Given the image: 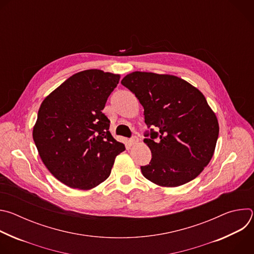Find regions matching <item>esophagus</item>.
<instances>
[{
    "label": "esophagus",
    "instance_id": "34e87169",
    "mask_svg": "<svg viewBox=\"0 0 254 254\" xmlns=\"http://www.w3.org/2000/svg\"><path fill=\"white\" fill-rule=\"evenodd\" d=\"M129 141H130V143H131V144H135V143H137V142H138V138H137V136H136V135H133V136L129 139Z\"/></svg>",
    "mask_w": 254,
    "mask_h": 254
}]
</instances>
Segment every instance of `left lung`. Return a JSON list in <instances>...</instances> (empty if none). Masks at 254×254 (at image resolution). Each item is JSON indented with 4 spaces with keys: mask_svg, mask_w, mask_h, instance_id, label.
Returning a JSON list of instances; mask_svg holds the SVG:
<instances>
[{
    "mask_svg": "<svg viewBox=\"0 0 254 254\" xmlns=\"http://www.w3.org/2000/svg\"><path fill=\"white\" fill-rule=\"evenodd\" d=\"M122 84L143 107L151 132L143 142L152 152L144 178L162 187H179L194 180L211 161L219 125L203 93L184 79L152 72L134 71Z\"/></svg>",
    "mask_w": 254,
    "mask_h": 254,
    "instance_id": "8db88e82",
    "label": "left lung"
}]
</instances>
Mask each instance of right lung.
<instances>
[{
	"instance_id": "obj_1",
	"label": "right lung",
	"mask_w": 254,
	"mask_h": 254,
	"mask_svg": "<svg viewBox=\"0 0 254 254\" xmlns=\"http://www.w3.org/2000/svg\"><path fill=\"white\" fill-rule=\"evenodd\" d=\"M121 75L99 69L75 73L41 103L33 139L49 172L70 188L90 190L111 175L126 150L102 110Z\"/></svg>"
}]
</instances>
